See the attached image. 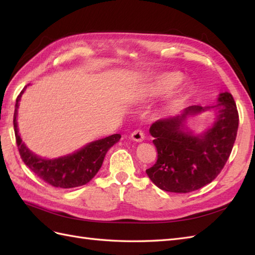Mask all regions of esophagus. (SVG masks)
<instances>
[{"mask_svg": "<svg viewBox=\"0 0 255 255\" xmlns=\"http://www.w3.org/2000/svg\"><path fill=\"white\" fill-rule=\"evenodd\" d=\"M131 139L134 140V141H137V142H141L142 140L144 139L143 131L141 130V129H137V130H134L131 133Z\"/></svg>", "mask_w": 255, "mask_h": 255, "instance_id": "34e87169", "label": "esophagus"}]
</instances>
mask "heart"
Wrapping results in <instances>:
<instances>
[{"label":"heart","instance_id":"1","mask_svg":"<svg viewBox=\"0 0 255 255\" xmlns=\"http://www.w3.org/2000/svg\"><path fill=\"white\" fill-rule=\"evenodd\" d=\"M181 80H182V75L177 72H169V73L162 74L159 78V80L156 81L153 89V93L154 94L166 93V92L174 89L175 86L181 82Z\"/></svg>","mask_w":255,"mask_h":255}]
</instances>
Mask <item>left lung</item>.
I'll use <instances>...</instances> for the list:
<instances>
[{
    "label": "left lung",
    "mask_w": 255,
    "mask_h": 255,
    "mask_svg": "<svg viewBox=\"0 0 255 255\" xmlns=\"http://www.w3.org/2000/svg\"><path fill=\"white\" fill-rule=\"evenodd\" d=\"M209 108L218 111L213 127L202 135L188 132L183 125L186 117ZM238 126L239 114L228 92L219 94L216 106H188L181 115L160 119L149 129L158 159L145 173L165 192L189 193L202 188L224 169L234 148Z\"/></svg>",
    "instance_id": "obj_1"
}]
</instances>
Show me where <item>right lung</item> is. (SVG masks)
Instances as JSON below:
<instances>
[{"mask_svg": "<svg viewBox=\"0 0 255 255\" xmlns=\"http://www.w3.org/2000/svg\"><path fill=\"white\" fill-rule=\"evenodd\" d=\"M25 90V88H24ZM24 90L16 99L14 112V131L16 143L19 151L20 158L24 163L40 177L42 181L50 184L51 186L61 188H72L82 186L89 183L99 172L104 161L105 154L114 144L119 141L122 136L119 133L112 134L96 141L86 144L77 152L61 158L47 160L34 154L21 141L17 129V108L18 102Z\"/></svg>", "mask_w": 255, "mask_h": 255, "instance_id": "1", "label": "right lung"}]
</instances>
